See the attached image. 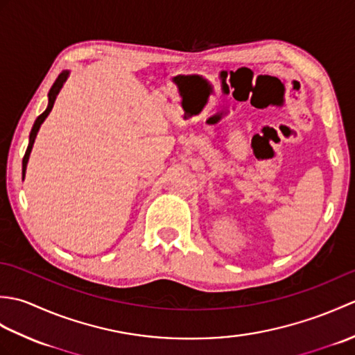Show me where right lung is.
Segmentation results:
<instances>
[{
    "label": "right lung",
    "mask_w": 355,
    "mask_h": 355,
    "mask_svg": "<svg viewBox=\"0 0 355 355\" xmlns=\"http://www.w3.org/2000/svg\"><path fill=\"white\" fill-rule=\"evenodd\" d=\"M69 74H70L69 70H64L61 74H59L58 79L55 80V84H53V87L50 88V92H49V107H47V110H45L41 116H37V119L35 120L32 131H30V139H28V146H27V150H26V155H24V158H22V177H24V173H26L27 162H28L30 153H32V148H33V143H35V139H36V134H37V131H40V128H41L44 120H45V117L50 114L53 105H55L56 96H58L59 92H61V88L64 85V82L67 80V78H69Z\"/></svg>",
    "instance_id": "add662e5"
}]
</instances>
